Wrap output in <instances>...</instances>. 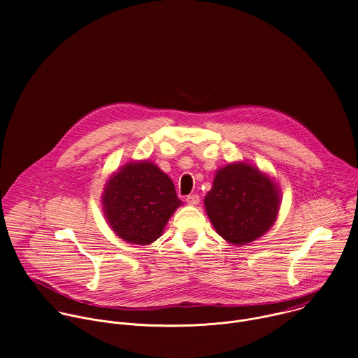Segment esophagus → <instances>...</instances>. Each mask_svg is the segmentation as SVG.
Instances as JSON below:
<instances>
[{
    "label": "esophagus",
    "instance_id": "1",
    "mask_svg": "<svg viewBox=\"0 0 358 358\" xmlns=\"http://www.w3.org/2000/svg\"><path fill=\"white\" fill-rule=\"evenodd\" d=\"M185 201H187V203H189V206H196V203H199V201H201V196L198 194L187 195Z\"/></svg>",
    "mask_w": 358,
    "mask_h": 358
}]
</instances>
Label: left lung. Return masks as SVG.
Returning <instances> with one entry per match:
<instances>
[{"label": "left lung", "instance_id": "obj_1", "mask_svg": "<svg viewBox=\"0 0 358 358\" xmlns=\"http://www.w3.org/2000/svg\"><path fill=\"white\" fill-rule=\"evenodd\" d=\"M203 203L217 232L234 245H245L273 225L280 196L271 177L250 164L234 163L218 170Z\"/></svg>", "mask_w": 358, "mask_h": 358}]
</instances>
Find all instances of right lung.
I'll use <instances>...</instances> for the list:
<instances>
[{"label": "right lung", "instance_id": "add662e5", "mask_svg": "<svg viewBox=\"0 0 358 358\" xmlns=\"http://www.w3.org/2000/svg\"><path fill=\"white\" fill-rule=\"evenodd\" d=\"M181 203L169 176L148 162L123 166L106 182L101 196L110 228L134 245H148L160 238Z\"/></svg>", "mask_w": 358, "mask_h": 358}]
</instances>
